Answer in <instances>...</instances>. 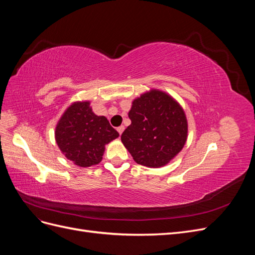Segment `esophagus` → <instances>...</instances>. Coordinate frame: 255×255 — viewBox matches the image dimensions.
<instances>
[{
	"instance_id": "34e87169",
	"label": "esophagus",
	"mask_w": 255,
	"mask_h": 255,
	"mask_svg": "<svg viewBox=\"0 0 255 255\" xmlns=\"http://www.w3.org/2000/svg\"><path fill=\"white\" fill-rule=\"evenodd\" d=\"M117 130H118V133H119V135H121V134L123 133V130H125V127H123V126H121V127L117 128Z\"/></svg>"
}]
</instances>
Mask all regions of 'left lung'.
Wrapping results in <instances>:
<instances>
[{
    "label": "left lung",
    "instance_id": "1",
    "mask_svg": "<svg viewBox=\"0 0 255 255\" xmlns=\"http://www.w3.org/2000/svg\"><path fill=\"white\" fill-rule=\"evenodd\" d=\"M128 118L132 123L121 140L137 164L161 167L183 149L187 120L179 103L165 92L151 90L134 100Z\"/></svg>",
    "mask_w": 255,
    "mask_h": 255
}]
</instances>
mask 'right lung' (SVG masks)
Returning a JSON list of instances; mask_svg holds the SVG:
<instances>
[{
  "label": "right lung",
  "instance_id": "right-lung-1",
  "mask_svg": "<svg viewBox=\"0 0 255 255\" xmlns=\"http://www.w3.org/2000/svg\"><path fill=\"white\" fill-rule=\"evenodd\" d=\"M89 105V102H78L68 107L55 130L61 152L80 167L99 164L104 145L119 136L109 120L95 115Z\"/></svg>",
  "mask_w": 255,
  "mask_h": 255
}]
</instances>
